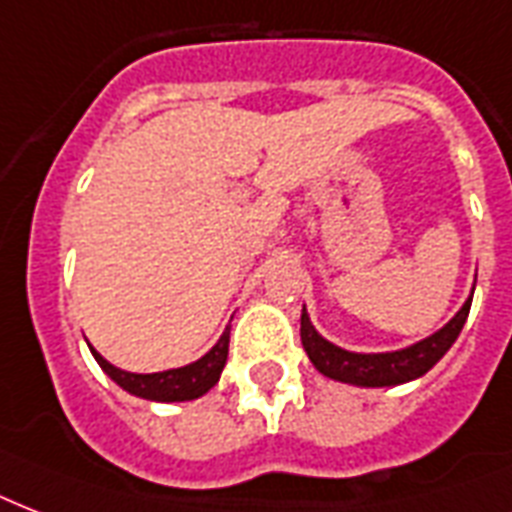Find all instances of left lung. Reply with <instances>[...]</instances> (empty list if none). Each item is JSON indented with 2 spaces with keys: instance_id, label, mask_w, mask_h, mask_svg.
<instances>
[{
  "instance_id": "8db88e82",
  "label": "left lung",
  "mask_w": 512,
  "mask_h": 512,
  "mask_svg": "<svg viewBox=\"0 0 512 512\" xmlns=\"http://www.w3.org/2000/svg\"><path fill=\"white\" fill-rule=\"evenodd\" d=\"M470 304H473V293L462 304V310L441 331H435L433 336H427L422 342L411 344L406 350L368 352V355L366 352L342 350V347L323 339L310 323L307 310H304L301 312V344L310 355L312 366L328 379L358 384V387H392V384H403L425 376L449 352V347L457 342L459 331L465 326Z\"/></svg>"
}]
</instances>
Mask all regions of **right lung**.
I'll use <instances>...</instances> for the list:
<instances>
[{
  "mask_svg": "<svg viewBox=\"0 0 512 512\" xmlns=\"http://www.w3.org/2000/svg\"><path fill=\"white\" fill-rule=\"evenodd\" d=\"M93 352V358L98 360V366L104 368L106 374L112 376L114 382L120 384L122 390H128L130 395L146 400H160V403H178V400H194L211 390L213 384L219 382L221 371L227 366L229 355V328L221 334V339L213 344L211 352H205L200 360H194L189 366L170 368V371H160V374H130L122 368L112 366L101 352Z\"/></svg>",
  "mask_w": 512,
  "mask_h": 512,
  "instance_id": "right-lung-1",
  "label": "right lung"
}]
</instances>
